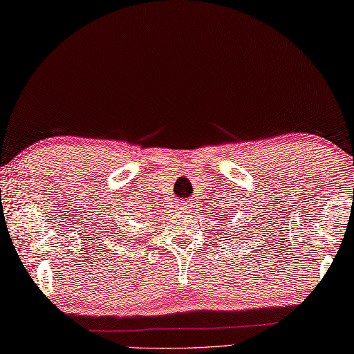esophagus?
<instances>
[{
	"label": "esophagus",
	"instance_id": "1",
	"mask_svg": "<svg viewBox=\"0 0 354 354\" xmlns=\"http://www.w3.org/2000/svg\"><path fill=\"white\" fill-rule=\"evenodd\" d=\"M177 211L180 214H189L192 211V205L189 203V201H182V203L178 205V209Z\"/></svg>",
	"mask_w": 354,
	"mask_h": 354
}]
</instances>
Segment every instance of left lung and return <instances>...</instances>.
I'll return each mask as SVG.
<instances>
[{"mask_svg": "<svg viewBox=\"0 0 354 354\" xmlns=\"http://www.w3.org/2000/svg\"><path fill=\"white\" fill-rule=\"evenodd\" d=\"M227 205H229V203H227ZM220 211H223V209H221V207H220ZM225 211H226V212H225V215H227V217H225V221H226V220L229 221V218H230V220H234V217H235V214H236V212H234V206H226V207H225ZM220 220H221V217H220ZM225 221H223V220H221V223H223V226H225ZM235 223H236V221H235ZM240 223H241V221H240ZM246 223H249V221H246ZM229 225H230V230H232V234H235V235H232V236H234V240H235V241H238V240H241V238H243V236H248L246 234H243V230H241V227H237L236 230L232 229V225H234L235 227L238 226V225H234V223H229ZM243 227H244V226H243ZM246 227H248V226H246ZM226 229H227V227H226ZM249 232H250V235H252V230H249ZM226 238H227V236H226ZM248 238H252V236H248ZM235 246H238V244H235Z\"/></svg>", "mask_w": 354, "mask_h": 354, "instance_id": "1", "label": "left lung"}]
</instances>
